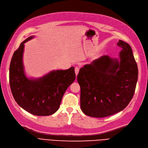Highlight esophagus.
<instances>
[{
  "label": "esophagus",
  "mask_w": 148,
  "mask_h": 148,
  "mask_svg": "<svg viewBox=\"0 0 148 148\" xmlns=\"http://www.w3.org/2000/svg\"><path fill=\"white\" fill-rule=\"evenodd\" d=\"M79 67H75V73L76 75H77V74L79 73Z\"/></svg>",
  "instance_id": "esophagus-1"
}]
</instances>
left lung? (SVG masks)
Returning <instances> with one entry per match:
<instances>
[{
    "label": "left lung",
    "mask_w": 148,
    "mask_h": 148,
    "mask_svg": "<svg viewBox=\"0 0 148 148\" xmlns=\"http://www.w3.org/2000/svg\"><path fill=\"white\" fill-rule=\"evenodd\" d=\"M119 59L104 55L81 68L77 75L80 108L85 115L104 117L125 109L135 93L137 64L131 47L119 40Z\"/></svg>",
    "instance_id": "1"
}]
</instances>
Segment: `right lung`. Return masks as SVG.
Returning a JSON list of instances; mask_svg holds the SVG:
<instances>
[{
    "mask_svg": "<svg viewBox=\"0 0 148 148\" xmlns=\"http://www.w3.org/2000/svg\"><path fill=\"white\" fill-rule=\"evenodd\" d=\"M34 37L27 38L14 52L9 72L10 88L25 110L36 116H50L58 111L66 90L75 80L74 68L51 71L39 78L27 77L23 64L25 44Z\"/></svg>",
    "mask_w": 148,
    "mask_h": 148,
    "instance_id": "right-lung-1",
    "label": "right lung"
}]
</instances>
